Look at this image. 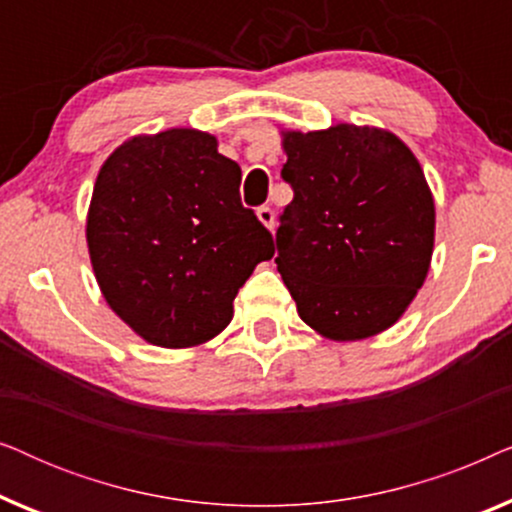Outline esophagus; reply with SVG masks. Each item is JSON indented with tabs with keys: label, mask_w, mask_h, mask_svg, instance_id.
I'll use <instances>...</instances> for the list:
<instances>
[{
	"label": "esophagus",
	"mask_w": 512,
	"mask_h": 512,
	"mask_svg": "<svg viewBox=\"0 0 512 512\" xmlns=\"http://www.w3.org/2000/svg\"><path fill=\"white\" fill-rule=\"evenodd\" d=\"M256 216H258V221L263 223L265 228H275V212H272V207H268V205H263V207H258L256 209Z\"/></svg>",
	"instance_id": "obj_1"
}]
</instances>
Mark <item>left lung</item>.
Segmentation results:
<instances>
[{"mask_svg": "<svg viewBox=\"0 0 512 512\" xmlns=\"http://www.w3.org/2000/svg\"><path fill=\"white\" fill-rule=\"evenodd\" d=\"M282 137L293 200L279 216L275 263L300 319L338 342L387 331L431 265L436 207L422 167L380 128Z\"/></svg>", "mask_w": 512, "mask_h": 512, "instance_id": "obj_1", "label": "left lung"}]
</instances>
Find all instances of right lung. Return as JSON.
<instances>
[{
	"label": "right lung",
	"mask_w": 512,
	"mask_h": 512,
	"mask_svg": "<svg viewBox=\"0 0 512 512\" xmlns=\"http://www.w3.org/2000/svg\"><path fill=\"white\" fill-rule=\"evenodd\" d=\"M242 170L191 128L132 137L104 160L86 240L111 310L158 347L212 340L261 261L270 230L240 200Z\"/></svg>",
	"instance_id": "obj_1"
}]
</instances>
